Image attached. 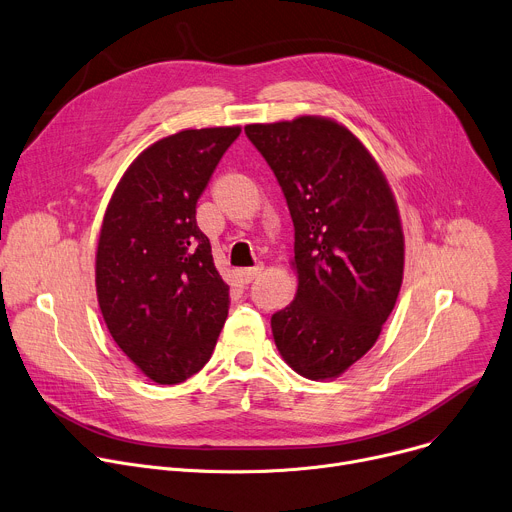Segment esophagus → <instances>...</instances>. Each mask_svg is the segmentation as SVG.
Returning a JSON list of instances; mask_svg holds the SVG:
<instances>
[{
	"instance_id": "1",
	"label": "esophagus",
	"mask_w": 512,
	"mask_h": 512,
	"mask_svg": "<svg viewBox=\"0 0 512 512\" xmlns=\"http://www.w3.org/2000/svg\"><path fill=\"white\" fill-rule=\"evenodd\" d=\"M262 273V266H254V268H244L242 270V281L244 283H252L258 275Z\"/></svg>"
}]
</instances>
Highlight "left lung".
<instances>
[{"instance_id": "8db88e82", "label": "left lung", "mask_w": 512, "mask_h": 512, "mask_svg": "<svg viewBox=\"0 0 512 512\" xmlns=\"http://www.w3.org/2000/svg\"><path fill=\"white\" fill-rule=\"evenodd\" d=\"M287 198L295 229L293 302L273 314L275 345L291 370L333 380L378 341L405 268L397 198L370 150L322 115L248 124Z\"/></svg>"}]
</instances>
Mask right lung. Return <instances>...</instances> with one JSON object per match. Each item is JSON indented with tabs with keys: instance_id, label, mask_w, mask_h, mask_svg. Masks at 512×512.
Instances as JSON below:
<instances>
[{
	"instance_id": "right-lung-1",
	"label": "right lung",
	"mask_w": 512,
	"mask_h": 512,
	"mask_svg": "<svg viewBox=\"0 0 512 512\" xmlns=\"http://www.w3.org/2000/svg\"><path fill=\"white\" fill-rule=\"evenodd\" d=\"M239 126L179 130L144 148L107 204L95 258L103 320L157 384L204 368L229 312V285L196 225V202Z\"/></svg>"
}]
</instances>
